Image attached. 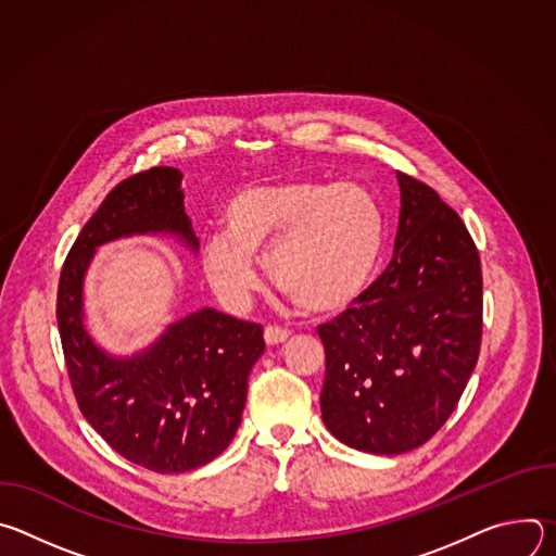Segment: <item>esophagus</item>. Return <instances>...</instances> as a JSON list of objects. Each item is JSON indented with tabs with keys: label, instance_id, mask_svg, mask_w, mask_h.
Segmentation results:
<instances>
[{
	"label": "esophagus",
	"instance_id": "1",
	"mask_svg": "<svg viewBox=\"0 0 556 556\" xmlns=\"http://www.w3.org/2000/svg\"><path fill=\"white\" fill-rule=\"evenodd\" d=\"M288 337H290V332L286 330V328H277V326H268L266 330H264V341L268 343V345H279V343H283V341H288Z\"/></svg>",
	"mask_w": 556,
	"mask_h": 556
}]
</instances>
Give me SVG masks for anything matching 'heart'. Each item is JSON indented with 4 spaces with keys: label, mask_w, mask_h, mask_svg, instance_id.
<instances>
[{
    "label": "heart",
    "mask_w": 556,
    "mask_h": 556,
    "mask_svg": "<svg viewBox=\"0 0 556 556\" xmlns=\"http://www.w3.org/2000/svg\"><path fill=\"white\" fill-rule=\"evenodd\" d=\"M224 230L204 237L200 264L228 307H244L260 286L266 253L270 281L307 312H339L369 286L384 247V213L356 182L277 180L232 193Z\"/></svg>",
    "instance_id": "obj_1"
}]
</instances>
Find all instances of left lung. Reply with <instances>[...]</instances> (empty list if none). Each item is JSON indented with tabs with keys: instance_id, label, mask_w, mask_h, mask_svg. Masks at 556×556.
<instances>
[{
	"instance_id": "obj_1",
	"label": "left lung",
	"mask_w": 556,
	"mask_h": 556,
	"mask_svg": "<svg viewBox=\"0 0 556 556\" xmlns=\"http://www.w3.org/2000/svg\"><path fill=\"white\" fill-rule=\"evenodd\" d=\"M401 217L387 270L334 321L321 416L343 444L399 455L453 414L478 365L482 268L459 215L427 185L395 174Z\"/></svg>"
}]
</instances>
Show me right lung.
I'll use <instances>...</instances> for the list:
<instances>
[{"label":"right lung","mask_w":556,"mask_h":556,"mask_svg":"<svg viewBox=\"0 0 556 556\" xmlns=\"http://www.w3.org/2000/svg\"><path fill=\"white\" fill-rule=\"evenodd\" d=\"M138 235L174 237L198 253L182 172L153 167L121 182L86 222L65 260L56 324L76 403L123 457L155 472L215 459L235 438L264 328L202 307L131 354L108 352L86 328V277L101 247Z\"/></svg>","instance_id":"obj_1"}]
</instances>
